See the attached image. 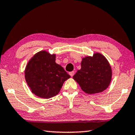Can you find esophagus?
Wrapping results in <instances>:
<instances>
[{"label":"esophagus","mask_w":135,"mask_h":135,"mask_svg":"<svg viewBox=\"0 0 135 135\" xmlns=\"http://www.w3.org/2000/svg\"><path fill=\"white\" fill-rule=\"evenodd\" d=\"M74 74H75V72H74V71H72V72H69V75H71V77H73L74 75Z\"/></svg>","instance_id":"obj_1"}]
</instances>
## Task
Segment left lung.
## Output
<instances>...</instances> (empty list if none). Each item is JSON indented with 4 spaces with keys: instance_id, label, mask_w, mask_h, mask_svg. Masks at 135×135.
Returning <instances> with one entry per match:
<instances>
[{
    "instance_id": "left-lung-1",
    "label": "left lung",
    "mask_w": 135,
    "mask_h": 135,
    "mask_svg": "<svg viewBox=\"0 0 135 135\" xmlns=\"http://www.w3.org/2000/svg\"><path fill=\"white\" fill-rule=\"evenodd\" d=\"M112 70L110 63L103 55L94 54L93 56L82 58L81 69L73 76L81 89L89 94L105 90L110 85Z\"/></svg>"
}]
</instances>
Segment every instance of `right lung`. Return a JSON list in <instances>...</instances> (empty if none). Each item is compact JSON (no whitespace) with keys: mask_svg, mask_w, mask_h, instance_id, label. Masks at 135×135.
<instances>
[{"mask_svg":"<svg viewBox=\"0 0 135 135\" xmlns=\"http://www.w3.org/2000/svg\"><path fill=\"white\" fill-rule=\"evenodd\" d=\"M55 54L42 50L27 63L25 80L35 95L49 99L59 93L64 82L71 77L63 68L55 63Z\"/></svg>","mask_w":135,"mask_h":135,"instance_id":"obj_1","label":"right lung"}]
</instances>
